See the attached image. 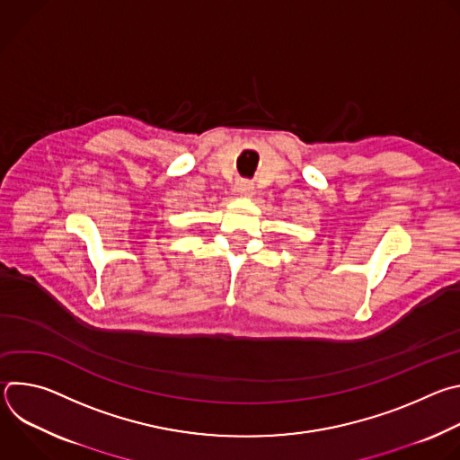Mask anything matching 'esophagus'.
<instances>
[{"instance_id":"obj_1","label":"esophagus","mask_w":460,"mask_h":460,"mask_svg":"<svg viewBox=\"0 0 460 460\" xmlns=\"http://www.w3.org/2000/svg\"><path fill=\"white\" fill-rule=\"evenodd\" d=\"M233 190H234L236 196H251L252 190H254V185H252L251 181H247V180H238V181L234 183Z\"/></svg>"}]
</instances>
